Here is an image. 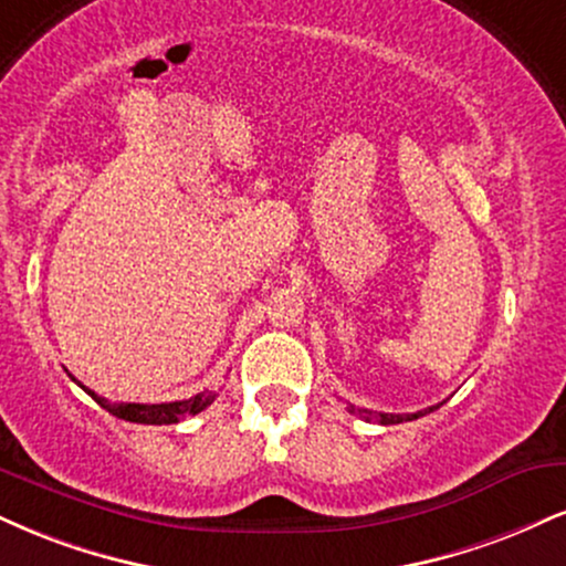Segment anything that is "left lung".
Masks as SVG:
<instances>
[{
  "instance_id": "8db88e82",
  "label": "left lung",
  "mask_w": 566,
  "mask_h": 566,
  "mask_svg": "<svg viewBox=\"0 0 566 566\" xmlns=\"http://www.w3.org/2000/svg\"><path fill=\"white\" fill-rule=\"evenodd\" d=\"M440 406H442V403H438V406H430V408H424V411H417V413H374V411H369V408H358V406L348 403V411H350V413H358V417H364L366 421L377 419L379 424H400V421H413V419L424 417V413L438 411Z\"/></svg>"
}]
</instances>
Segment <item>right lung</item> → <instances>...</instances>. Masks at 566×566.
Returning a JSON list of instances; mask_svg holds the SVG:
<instances>
[{
    "label": "right lung",
    "mask_w": 566,
    "mask_h": 566,
    "mask_svg": "<svg viewBox=\"0 0 566 566\" xmlns=\"http://www.w3.org/2000/svg\"><path fill=\"white\" fill-rule=\"evenodd\" d=\"M67 377H71L78 387H84V392L92 395L105 411H111L113 417L118 419L134 421V424H176V421H181L184 417H195V413L206 411L218 395L216 390H202L187 400H174V403H111V400H105L102 395L88 390L86 385H81L73 374H67Z\"/></svg>",
    "instance_id": "right-lung-1"
}]
</instances>
